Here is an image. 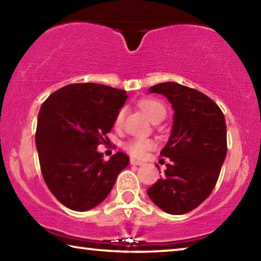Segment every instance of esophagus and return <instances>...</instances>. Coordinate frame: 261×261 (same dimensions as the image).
Wrapping results in <instances>:
<instances>
[{"label":"esophagus","mask_w":261,"mask_h":261,"mask_svg":"<svg viewBox=\"0 0 261 261\" xmlns=\"http://www.w3.org/2000/svg\"><path fill=\"white\" fill-rule=\"evenodd\" d=\"M130 163L132 166H141L143 165V162L141 161H138V160H136V159H131L130 160Z\"/></svg>","instance_id":"1"}]
</instances>
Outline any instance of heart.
Here are the masks:
<instances>
[{
    "label": "heart",
    "instance_id": "heart-1",
    "mask_svg": "<svg viewBox=\"0 0 261 261\" xmlns=\"http://www.w3.org/2000/svg\"><path fill=\"white\" fill-rule=\"evenodd\" d=\"M139 107L146 115L151 122H155L158 120H163L166 116V108L160 101L156 100H143L139 102ZM125 109H121L115 117V125L118 126L122 124L123 117H124ZM153 147V141L149 139H135L130 140L125 144V149L132 156L141 158L145 155L148 149Z\"/></svg>",
    "mask_w": 261,
    "mask_h": 261
}]
</instances>
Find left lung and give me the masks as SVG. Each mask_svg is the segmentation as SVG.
I'll return each instance as SVG.
<instances>
[{"label":"left lung","instance_id":"8db88e82","mask_svg":"<svg viewBox=\"0 0 261 261\" xmlns=\"http://www.w3.org/2000/svg\"><path fill=\"white\" fill-rule=\"evenodd\" d=\"M148 93L166 96L174 116L170 137L160 152L170 162L147 194L166 213L185 214L210 196L219 178L227 155L226 120L213 100L178 83L158 84Z\"/></svg>","mask_w":261,"mask_h":261}]
</instances>
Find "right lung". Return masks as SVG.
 Returning a JSON list of instances; mask_svg holds the SVG:
<instances>
[{
  "mask_svg": "<svg viewBox=\"0 0 261 261\" xmlns=\"http://www.w3.org/2000/svg\"><path fill=\"white\" fill-rule=\"evenodd\" d=\"M126 99L123 90L81 83L60 88L42 103L35 134L41 173L68 208L85 212L100 205L129 165L124 153L103 161L98 152Z\"/></svg>",
  "mask_w": 261,
  "mask_h": 261,
  "instance_id": "obj_1",
  "label": "right lung"
}]
</instances>
